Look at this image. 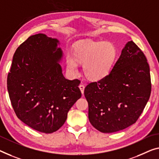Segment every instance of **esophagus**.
Listing matches in <instances>:
<instances>
[{
  "mask_svg": "<svg viewBox=\"0 0 159 159\" xmlns=\"http://www.w3.org/2000/svg\"><path fill=\"white\" fill-rule=\"evenodd\" d=\"M79 87H80V90H81V92H82V94L84 93V87H84V85L83 84H80Z\"/></svg>",
  "mask_w": 159,
  "mask_h": 159,
  "instance_id": "34e87169",
  "label": "esophagus"
}]
</instances>
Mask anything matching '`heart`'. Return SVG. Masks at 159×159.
I'll return each instance as SVG.
<instances>
[{"label":"heart","instance_id":"b5f03b06","mask_svg":"<svg viewBox=\"0 0 159 159\" xmlns=\"http://www.w3.org/2000/svg\"><path fill=\"white\" fill-rule=\"evenodd\" d=\"M117 56L116 46L110 42L90 41L77 44L72 53L66 55L67 68L73 75L78 72L77 63L83 64V72L87 79L99 81L108 76Z\"/></svg>","mask_w":159,"mask_h":159}]
</instances>
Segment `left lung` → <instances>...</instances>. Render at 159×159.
Wrapping results in <instances>:
<instances>
[{
    "label": "left lung",
    "mask_w": 159,
    "mask_h": 159,
    "mask_svg": "<svg viewBox=\"0 0 159 159\" xmlns=\"http://www.w3.org/2000/svg\"><path fill=\"white\" fill-rule=\"evenodd\" d=\"M151 92L150 68L146 56L129 41L108 76L85 87L90 123L102 133L129 127L138 120Z\"/></svg>",
    "instance_id": "1"
}]
</instances>
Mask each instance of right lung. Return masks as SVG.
Returning a JSON list of instances; mask_svg holds the SVG:
<instances>
[{"mask_svg":"<svg viewBox=\"0 0 159 159\" xmlns=\"http://www.w3.org/2000/svg\"><path fill=\"white\" fill-rule=\"evenodd\" d=\"M57 39L43 33L30 36L14 53L7 87L15 113L32 129L58 130L82 96L80 80L65 79L58 64L62 52Z\"/></svg>","mask_w":159,"mask_h":159,"instance_id":"add662e5","label":"right lung"}]
</instances>
